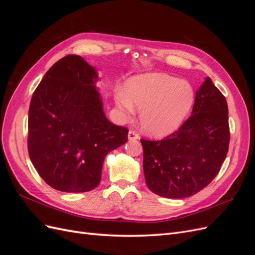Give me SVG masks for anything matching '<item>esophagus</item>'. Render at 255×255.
<instances>
[{
	"label": "esophagus",
	"mask_w": 255,
	"mask_h": 255,
	"mask_svg": "<svg viewBox=\"0 0 255 255\" xmlns=\"http://www.w3.org/2000/svg\"><path fill=\"white\" fill-rule=\"evenodd\" d=\"M128 140H137L139 139V135H138L134 130H129L128 134Z\"/></svg>",
	"instance_id": "34e87169"
}]
</instances>
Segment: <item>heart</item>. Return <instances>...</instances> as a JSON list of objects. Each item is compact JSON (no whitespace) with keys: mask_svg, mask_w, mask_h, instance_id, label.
Here are the masks:
<instances>
[{"mask_svg":"<svg viewBox=\"0 0 255 255\" xmlns=\"http://www.w3.org/2000/svg\"><path fill=\"white\" fill-rule=\"evenodd\" d=\"M195 92L186 81L166 73H144L129 78L125 92L116 96V105L128 117L140 112V127L144 133L164 137L181 127L189 114Z\"/></svg>","mask_w":255,"mask_h":255,"instance_id":"b5f03b06","label":"heart"}]
</instances>
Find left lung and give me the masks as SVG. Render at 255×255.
Here are the masks:
<instances>
[{
	"mask_svg": "<svg viewBox=\"0 0 255 255\" xmlns=\"http://www.w3.org/2000/svg\"><path fill=\"white\" fill-rule=\"evenodd\" d=\"M226 98L206 78L196 92L190 117L159 141L141 139L143 172L149 189L183 199L206 187L218 174L230 142Z\"/></svg>",
	"mask_w": 255,
	"mask_h": 255,
	"instance_id": "8db88e82",
	"label": "left lung"
}]
</instances>
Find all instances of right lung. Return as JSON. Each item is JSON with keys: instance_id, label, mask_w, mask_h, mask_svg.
<instances>
[{"instance_id": "obj_1", "label": "right lung", "mask_w": 255, "mask_h": 255, "mask_svg": "<svg viewBox=\"0 0 255 255\" xmlns=\"http://www.w3.org/2000/svg\"><path fill=\"white\" fill-rule=\"evenodd\" d=\"M97 69L79 55L54 64L28 112V154L54 189L85 192L101 181L105 156L128 141V128L106 118Z\"/></svg>"}]
</instances>
